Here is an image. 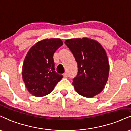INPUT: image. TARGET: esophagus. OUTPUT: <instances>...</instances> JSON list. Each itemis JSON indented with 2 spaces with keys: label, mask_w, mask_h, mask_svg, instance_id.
<instances>
[{
  "label": "esophagus",
  "mask_w": 131,
  "mask_h": 131,
  "mask_svg": "<svg viewBox=\"0 0 131 131\" xmlns=\"http://www.w3.org/2000/svg\"><path fill=\"white\" fill-rule=\"evenodd\" d=\"M63 77H64V78H67V77H68V73H67V72H65V73H64L63 74Z\"/></svg>",
  "instance_id": "34e87169"
}]
</instances>
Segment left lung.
Wrapping results in <instances>:
<instances>
[{"mask_svg": "<svg viewBox=\"0 0 131 131\" xmlns=\"http://www.w3.org/2000/svg\"><path fill=\"white\" fill-rule=\"evenodd\" d=\"M78 64V74L72 85L80 95L92 97L103 90L108 78L109 64L102 46L96 41L83 38L64 42Z\"/></svg>", "mask_w": 131, "mask_h": 131, "instance_id": "1", "label": "left lung"}]
</instances>
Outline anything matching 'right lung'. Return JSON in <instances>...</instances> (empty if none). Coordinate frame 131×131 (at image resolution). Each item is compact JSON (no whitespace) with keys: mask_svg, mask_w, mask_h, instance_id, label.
<instances>
[{"mask_svg":"<svg viewBox=\"0 0 131 131\" xmlns=\"http://www.w3.org/2000/svg\"><path fill=\"white\" fill-rule=\"evenodd\" d=\"M63 45L60 39H46L30 48L23 65V79L28 91L37 97L51 93L63 75L55 71L53 54Z\"/></svg>","mask_w":131,"mask_h":131,"instance_id":"obj_1","label":"right lung"}]
</instances>
